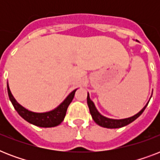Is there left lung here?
<instances>
[{
    "label": "left lung",
    "instance_id": "left-lung-1",
    "mask_svg": "<svg viewBox=\"0 0 160 160\" xmlns=\"http://www.w3.org/2000/svg\"><path fill=\"white\" fill-rule=\"evenodd\" d=\"M87 104L88 106H89V109H90V114L92 115L93 119H94V121H95L96 124H98L99 125H100V126L105 127V128H108V129H116V128H121V127L125 126L127 124H130V123H132L134 120H135L138 117H139L141 115L142 113L144 112V110L145 109V108H146V106L148 105L149 103H147V105H145L138 114H136L135 115H134V116L123 119H109V118H106V117L101 115V114L98 112L96 108H95V104H94L92 100L90 99L89 94H88L87 95Z\"/></svg>",
    "mask_w": 160,
    "mask_h": 160
}]
</instances>
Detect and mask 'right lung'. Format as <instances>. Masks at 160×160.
<instances>
[{"mask_svg": "<svg viewBox=\"0 0 160 160\" xmlns=\"http://www.w3.org/2000/svg\"><path fill=\"white\" fill-rule=\"evenodd\" d=\"M7 91H8L10 100L12 103L14 108L24 119H26L27 122L35 124L36 126L50 128V127L57 126L64 120L68 106L72 101L76 90H73L57 108H55L51 111L46 112V113H35V112H31L28 109H25L24 107L16 102V100H15V98L11 94L8 85H7Z\"/></svg>", "mask_w": 160, "mask_h": 160, "instance_id": "add662e5", "label": "right lung"}]
</instances>
